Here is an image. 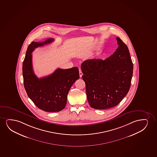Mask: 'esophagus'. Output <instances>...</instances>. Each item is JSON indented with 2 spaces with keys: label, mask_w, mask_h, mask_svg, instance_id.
I'll return each mask as SVG.
<instances>
[{
  "label": "esophagus",
  "mask_w": 157,
  "mask_h": 157,
  "mask_svg": "<svg viewBox=\"0 0 157 157\" xmlns=\"http://www.w3.org/2000/svg\"><path fill=\"white\" fill-rule=\"evenodd\" d=\"M79 76L81 78L82 77V75H83V73L82 72V70H81L79 69Z\"/></svg>",
  "instance_id": "obj_1"
}]
</instances>
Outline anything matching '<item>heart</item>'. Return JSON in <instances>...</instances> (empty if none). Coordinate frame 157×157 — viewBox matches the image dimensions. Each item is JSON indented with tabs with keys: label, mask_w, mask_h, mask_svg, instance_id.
<instances>
[{
	"label": "heart",
	"mask_w": 157,
	"mask_h": 157,
	"mask_svg": "<svg viewBox=\"0 0 157 157\" xmlns=\"http://www.w3.org/2000/svg\"><path fill=\"white\" fill-rule=\"evenodd\" d=\"M103 54H104L103 53H99V54H98V55H97V57H96V59H101V58L102 57V56L103 55Z\"/></svg>",
	"instance_id": "b5f03b06"
}]
</instances>
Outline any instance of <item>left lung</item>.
<instances>
[{
  "instance_id": "obj_1",
  "label": "left lung",
  "mask_w": 157,
  "mask_h": 157,
  "mask_svg": "<svg viewBox=\"0 0 157 157\" xmlns=\"http://www.w3.org/2000/svg\"><path fill=\"white\" fill-rule=\"evenodd\" d=\"M116 39L119 46L110 57L86 60L81 65L88 101L95 109L116 106L130 88L133 64L127 45Z\"/></svg>"
}]
</instances>
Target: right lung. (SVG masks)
<instances>
[{
  "instance_id": "obj_1",
  "label": "right lung",
  "mask_w": 157,
  "mask_h": 157,
  "mask_svg": "<svg viewBox=\"0 0 157 157\" xmlns=\"http://www.w3.org/2000/svg\"><path fill=\"white\" fill-rule=\"evenodd\" d=\"M53 38L44 42L33 41L29 45L23 63L22 72L25 90L34 104L46 112H59L65 108L70 88L79 78L77 67L57 69L52 74L38 78L33 70L32 53L36 48L53 42Z\"/></svg>"
}]
</instances>
